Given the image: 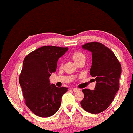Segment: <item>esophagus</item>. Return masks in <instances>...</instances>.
Returning a JSON list of instances; mask_svg holds the SVG:
<instances>
[{
    "instance_id": "esophagus-1",
    "label": "esophagus",
    "mask_w": 133,
    "mask_h": 133,
    "mask_svg": "<svg viewBox=\"0 0 133 133\" xmlns=\"http://www.w3.org/2000/svg\"><path fill=\"white\" fill-rule=\"evenodd\" d=\"M72 91H74V92H77V91H79L80 90L79 88H72Z\"/></svg>"
}]
</instances>
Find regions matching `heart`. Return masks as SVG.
I'll return each instance as SVG.
<instances>
[{"instance_id":"1","label":"heart","mask_w":133,"mask_h":133,"mask_svg":"<svg viewBox=\"0 0 133 133\" xmlns=\"http://www.w3.org/2000/svg\"><path fill=\"white\" fill-rule=\"evenodd\" d=\"M72 57L76 63L82 59H83V58L85 59V56L84 54H83L82 52L79 51L74 52L72 54Z\"/></svg>"}]
</instances>
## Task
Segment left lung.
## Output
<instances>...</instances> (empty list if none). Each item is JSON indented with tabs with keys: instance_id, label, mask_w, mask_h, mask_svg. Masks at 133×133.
<instances>
[{
	"instance_id": "8db88e82",
	"label": "left lung",
	"mask_w": 133,
	"mask_h": 133,
	"mask_svg": "<svg viewBox=\"0 0 133 133\" xmlns=\"http://www.w3.org/2000/svg\"><path fill=\"white\" fill-rule=\"evenodd\" d=\"M82 47L92 53L90 73L95 77L96 85L94 90H82L84 98L81 105L86 111L97 114L110 106L119 90L121 65L114 52L102 43L94 42Z\"/></svg>"
}]
</instances>
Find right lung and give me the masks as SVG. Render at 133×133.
Masks as SVG:
<instances>
[{
  "label": "right lung",
  "mask_w": 133,
  "mask_h": 133,
  "mask_svg": "<svg viewBox=\"0 0 133 133\" xmlns=\"http://www.w3.org/2000/svg\"><path fill=\"white\" fill-rule=\"evenodd\" d=\"M68 48L44 46L28 54L23 60L19 76L25 104L34 114L48 117L61 107V99L68 88L50 84L52 72H56L57 61Z\"/></svg>",
  "instance_id": "add662e5"
}]
</instances>
